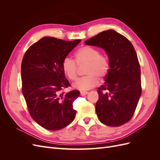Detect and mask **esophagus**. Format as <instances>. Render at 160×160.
<instances>
[{
	"instance_id": "esophagus-1",
	"label": "esophagus",
	"mask_w": 160,
	"mask_h": 160,
	"mask_svg": "<svg viewBox=\"0 0 160 160\" xmlns=\"http://www.w3.org/2000/svg\"><path fill=\"white\" fill-rule=\"evenodd\" d=\"M88 93V91H81L80 92V94L81 96H84V95H86Z\"/></svg>"
}]
</instances>
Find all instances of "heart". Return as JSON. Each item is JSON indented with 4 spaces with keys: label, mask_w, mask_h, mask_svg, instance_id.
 <instances>
[{
    "label": "heart",
    "mask_w": 160,
    "mask_h": 160,
    "mask_svg": "<svg viewBox=\"0 0 160 160\" xmlns=\"http://www.w3.org/2000/svg\"><path fill=\"white\" fill-rule=\"evenodd\" d=\"M75 61L67 57L62 61L61 67L67 78L75 81L78 75V66L87 65L85 73L73 83V88L81 91L89 90L98 86L99 83V77L104 78L109 69V62L108 57L101 54L97 48L84 46L77 51Z\"/></svg>",
    "instance_id": "1"
}]
</instances>
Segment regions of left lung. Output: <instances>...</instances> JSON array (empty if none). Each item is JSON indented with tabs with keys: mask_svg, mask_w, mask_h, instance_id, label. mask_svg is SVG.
I'll list each match as a JSON object with an SVG mask.
<instances>
[{
	"mask_svg": "<svg viewBox=\"0 0 160 160\" xmlns=\"http://www.w3.org/2000/svg\"><path fill=\"white\" fill-rule=\"evenodd\" d=\"M85 43L101 47L109 58L105 81L98 90L96 113L103 124L121 126L133 117L142 94L141 70L136 52L126 37L113 30L101 32Z\"/></svg>",
	"mask_w": 160,
	"mask_h": 160,
	"instance_id": "1",
	"label": "left lung"
}]
</instances>
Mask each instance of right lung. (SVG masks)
I'll use <instances>...</instances> for the list:
<instances>
[{
	"mask_svg": "<svg viewBox=\"0 0 160 160\" xmlns=\"http://www.w3.org/2000/svg\"><path fill=\"white\" fill-rule=\"evenodd\" d=\"M80 41L45 37L32 45L23 57L22 92L28 112L34 121L48 130L64 128L75 118L72 103L80 92H62L71 85L61 63Z\"/></svg>",
	"mask_w": 160,
	"mask_h": 160,
	"instance_id": "1",
	"label": "right lung"
}]
</instances>
